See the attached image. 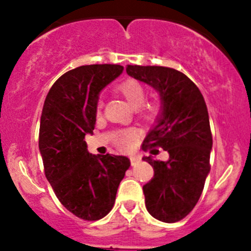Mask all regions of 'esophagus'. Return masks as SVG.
Segmentation results:
<instances>
[{"label": "esophagus", "instance_id": "34e87169", "mask_svg": "<svg viewBox=\"0 0 251 251\" xmlns=\"http://www.w3.org/2000/svg\"><path fill=\"white\" fill-rule=\"evenodd\" d=\"M130 160H131V164H132V165H135V164L138 161V158L137 156H130Z\"/></svg>", "mask_w": 251, "mask_h": 251}]
</instances>
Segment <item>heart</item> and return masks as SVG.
<instances>
[{"label":"heart","instance_id":"1","mask_svg":"<svg viewBox=\"0 0 251 251\" xmlns=\"http://www.w3.org/2000/svg\"><path fill=\"white\" fill-rule=\"evenodd\" d=\"M116 91L132 105L136 108V113H137L138 118L141 120L151 123L156 119V116L160 113V102L159 100H149V102H143L144 97H146V90H144L143 85L138 81L128 78V80L123 81L116 86ZM102 108V103L97 104V110L100 111ZM133 138H135V133L131 130H124L120 131L116 136V143L120 148L127 149L130 148L132 144Z\"/></svg>","mask_w":251,"mask_h":251}]
</instances>
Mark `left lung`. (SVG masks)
<instances>
[{
    "label": "left lung",
    "mask_w": 251,
    "mask_h": 251,
    "mask_svg": "<svg viewBox=\"0 0 251 251\" xmlns=\"http://www.w3.org/2000/svg\"><path fill=\"white\" fill-rule=\"evenodd\" d=\"M126 73L160 96V113L142 149L158 154L155 148H163L169 160L144 156L154 176L143 186V193L149 214L173 224L193 210L210 173L212 136L206 104L196 83L178 70L127 65Z\"/></svg>",
    "instance_id": "1"
}]
</instances>
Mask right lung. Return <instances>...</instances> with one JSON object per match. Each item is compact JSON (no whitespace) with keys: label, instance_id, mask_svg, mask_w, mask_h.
<instances>
[{"label":"right lung","instance_id":"add662e5","mask_svg":"<svg viewBox=\"0 0 251 251\" xmlns=\"http://www.w3.org/2000/svg\"><path fill=\"white\" fill-rule=\"evenodd\" d=\"M118 64L75 68L58 78L45 100L39 149L45 175L59 201L86 221L113 209L130 159L88 153L85 136L93 133L100 93L123 73Z\"/></svg>","mask_w":251,"mask_h":251}]
</instances>
